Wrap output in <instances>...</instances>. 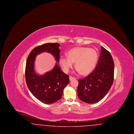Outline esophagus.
<instances>
[{
    "label": "esophagus",
    "mask_w": 134,
    "mask_h": 134,
    "mask_svg": "<svg viewBox=\"0 0 134 134\" xmlns=\"http://www.w3.org/2000/svg\"><path fill=\"white\" fill-rule=\"evenodd\" d=\"M75 79V78H74V77H73L71 76H69V79H70V81H72V80H73V79Z\"/></svg>",
    "instance_id": "obj_1"
}]
</instances>
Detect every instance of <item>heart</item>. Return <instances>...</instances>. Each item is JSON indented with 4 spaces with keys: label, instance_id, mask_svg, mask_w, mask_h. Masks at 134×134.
Instances as JSON below:
<instances>
[{
    "label": "heart",
    "instance_id": "1",
    "mask_svg": "<svg viewBox=\"0 0 134 134\" xmlns=\"http://www.w3.org/2000/svg\"><path fill=\"white\" fill-rule=\"evenodd\" d=\"M98 54L96 50L87 47H75L67 53V57L62 56L59 62L65 72L67 73L75 62L77 71L81 75H87L96 68Z\"/></svg>",
    "mask_w": 134,
    "mask_h": 134
}]
</instances>
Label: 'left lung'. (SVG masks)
<instances>
[{
	"label": "left lung",
	"instance_id": "obj_1",
	"mask_svg": "<svg viewBox=\"0 0 134 134\" xmlns=\"http://www.w3.org/2000/svg\"><path fill=\"white\" fill-rule=\"evenodd\" d=\"M94 71L78 81L79 98L87 103L98 102L106 96L114 81V62L110 53L103 47Z\"/></svg>",
	"mask_w": 134,
	"mask_h": 134
}]
</instances>
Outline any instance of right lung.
I'll use <instances>...</instances> for the list:
<instances>
[{"instance_id": "right-lung-1", "label": "right lung", "mask_w": 134, "mask_h": 134, "mask_svg": "<svg viewBox=\"0 0 134 134\" xmlns=\"http://www.w3.org/2000/svg\"><path fill=\"white\" fill-rule=\"evenodd\" d=\"M60 45L46 43L35 48L27 58L26 66V83L33 96L41 102L52 104L60 99L65 87L69 82V75L62 71L56 63L52 70L43 75L36 73L34 69L36 56L43 52L52 54L58 63L59 62Z\"/></svg>"}]
</instances>
